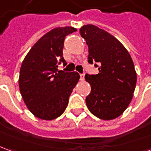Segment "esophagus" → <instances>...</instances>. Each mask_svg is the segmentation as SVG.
I'll list each match as a JSON object with an SVG mask.
<instances>
[{"instance_id": "1", "label": "esophagus", "mask_w": 151, "mask_h": 151, "mask_svg": "<svg viewBox=\"0 0 151 151\" xmlns=\"http://www.w3.org/2000/svg\"><path fill=\"white\" fill-rule=\"evenodd\" d=\"M84 78H85V74H84V73L80 74V80H81V81H83Z\"/></svg>"}]
</instances>
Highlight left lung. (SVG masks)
Returning a JSON list of instances; mask_svg holds the SVG:
<instances>
[{"mask_svg":"<svg viewBox=\"0 0 151 151\" xmlns=\"http://www.w3.org/2000/svg\"><path fill=\"white\" fill-rule=\"evenodd\" d=\"M80 34L88 45V62L98 63L99 73L86 74L91 91L86 104L94 116L104 120L120 116L129 105L137 73L129 53L119 40L94 25H84Z\"/></svg>","mask_w":151,"mask_h":151,"instance_id":"left-lung-1","label":"left lung"}]
</instances>
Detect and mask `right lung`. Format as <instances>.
Here are the masks:
<instances>
[{"instance_id":"1","label":"right lung","mask_w":151,"mask_h":151,"mask_svg":"<svg viewBox=\"0 0 151 151\" xmlns=\"http://www.w3.org/2000/svg\"><path fill=\"white\" fill-rule=\"evenodd\" d=\"M77 31L72 27H56L40 38L22 63L19 90L25 104L35 116L51 120L65 110L69 98L78 82L77 72L58 70L66 35Z\"/></svg>"}]
</instances>
